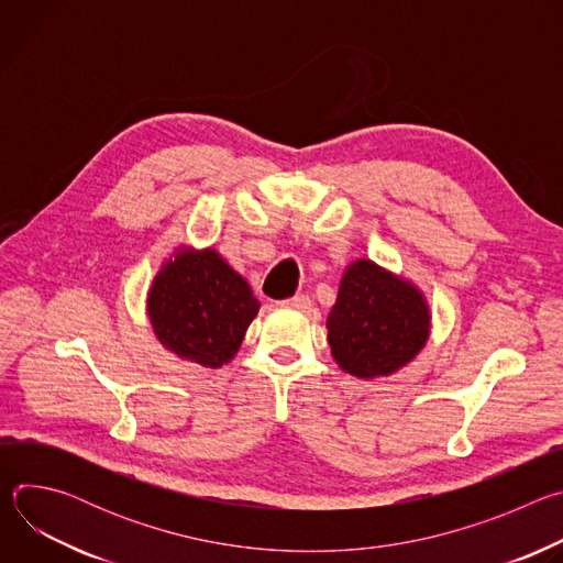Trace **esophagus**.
<instances>
[{
    "mask_svg": "<svg viewBox=\"0 0 563 563\" xmlns=\"http://www.w3.org/2000/svg\"><path fill=\"white\" fill-rule=\"evenodd\" d=\"M285 307H291V309H298V311H307L311 309V298L305 296V294H298V296H291L287 300H283Z\"/></svg>",
    "mask_w": 563,
    "mask_h": 563,
    "instance_id": "esophagus-1",
    "label": "esophagus"
}]
</instances>
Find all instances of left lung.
Segmentation results:
<instances>
[{
	"instance_id": "obj_1",
	"label": "left lung",
	"mask_w": 563,
	"mask_h": 563,
	"mask_svg": "<svg viewBox=\"0 0 563 563\" xmlns=\"http://www.w3.org/2000/svg\"><path fill=\"white\" fill-rule=\"evenodd\" d=\"M430 307L408 280L372 261H354L328 316L334 361L358 378L389 376L428 343Z\"/></svg>"
}]
</instances>
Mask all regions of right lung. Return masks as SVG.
I'll return each mask as SVG.
<instances>
[{"label":"right lung","mask_w":563,"mask_h":563,"mask_svg":"<svg viewBox=\"0 0 563 563\" xmlns=\"http://www.w3.org/2000/svg\"><path fill=\"white\" fill-rule=\"evenodd\" d=\"M261 302L213 250H178L151 283L146 311L167 350L205 367L229 363Z\"/></svg>","instance_id":"right-lung-1"}]
</instances>
